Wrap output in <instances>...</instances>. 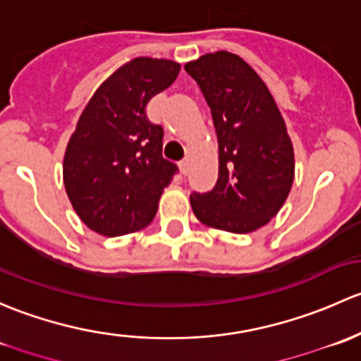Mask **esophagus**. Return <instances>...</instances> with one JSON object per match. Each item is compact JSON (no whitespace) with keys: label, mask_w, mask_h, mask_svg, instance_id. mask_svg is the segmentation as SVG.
<instances>
[{"label":"esophagus","mask_w":361,"mask_h":361,"mask_svg":"<svg viewBox=\"0 0 361 361\" xmlns=\"http://www.w3.org/2000/svg\"><path fill=\"white\" fill-rule=\"evenodd\" d=\"M179 169H180L182 173L188 172V169H189V159L188 158H184L182 161H179Z\"/></svg>","instance_id":"esophagus-1"}]
</instances>
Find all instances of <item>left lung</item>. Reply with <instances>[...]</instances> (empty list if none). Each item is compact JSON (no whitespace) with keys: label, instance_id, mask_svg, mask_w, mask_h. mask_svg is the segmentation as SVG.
<instances>
[{"label":"left lung","instance_id":"left-lung-1","mask_svg":"<svg viewBox=\"0 0 361 361\" xmlns=\"http://www.w3.org/2000/svg\"><path fill=\"white\" fill-rule=\"evenodd\" d=\"M184 69L210 107L219 142L217 184L192 192V212L210 228L255 231L280 212L293 182V147L280 109L259 74L235 54L202 55Z\"/></svg>","mask_w":361,"mask_h":361}]
</instances>
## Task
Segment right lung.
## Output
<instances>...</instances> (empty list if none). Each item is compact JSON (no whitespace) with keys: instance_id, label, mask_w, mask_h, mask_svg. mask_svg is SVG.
<instances>
[{"instance_id":"right-lung-1","label":"right lung","mask_w":361,"mask_h":361,"mask_svg":"<svg viewBox=\"0 0 361 361\" xmlns=\"http://www.w3.org/2000/svg\"><path fill=\"white\" fill-rule=\"evenodd\" d=\"M180 64L139 57L114 71L78 120L64 154V185L81 221L104 236L144 229L177 173L163 158V128L146 106L176 81Z\"/></svg>"}]
</instances>
